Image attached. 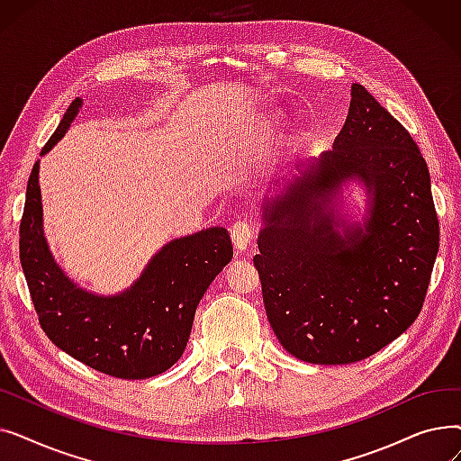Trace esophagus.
<instances>
[{
  "mask_svg": "<svg viewBox=\"0 0 461 461\" xmlns=\"http://www.w3.org/2000/svg\"><path fill=\"white\" fill-rule=\"evenodd\" d=\"M230 231H231V240L237 252H245L247 247L252 243L256 224L252 221H237L233 222Z\"/></svg>",
  "mask_w": 461,
  "mask_h": 461,
  "instance_id": "esophagus-1",
  "label": "esophagus"
}]
</instances>
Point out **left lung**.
Masks as SVG:
<instances>
[{"mask_svg":"<svg viewBox=\"0 0 461 461\" xmlns=\"http://www.w3.org/2000/svg\"><path fill=\"white\" fill-rule=\"evenodd\" d=\"M349 178L371 194L362 227L346 225L330 207ZM287 190L265 202L254 256L267 320L284 349L304 362L368 358L419 318L439 250L419 145L365 86L353 84L332 149Z\"/></svg>","mask_w":461,"mask_h":461,"instance_id":"1","label":"left lung"}]
</instances>
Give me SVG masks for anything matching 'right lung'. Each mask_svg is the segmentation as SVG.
<instances>
[{
	"instance_id": "obj_1",
	"label": "right lung",
	"mask_w": 461,
	"mask_h": 461,
	"mask_svg": "<svg viewBox=\"0 0 461 461\" xmlns=\"http://www.w3.org/2000/svg\"><path fill=\"white\" fill-rule=\"evenodd\" d=\"M82 99L67 108L41 155L70 127ZM233 258L228 230L209 228L158 250L125 292L95 295L72 282L42 233L39 162L26 190L20 222V263L39 323L50 340L86 366L119 379H145L181 358L196 308L209 284Z\"/></svg>"
}]
</instances>
